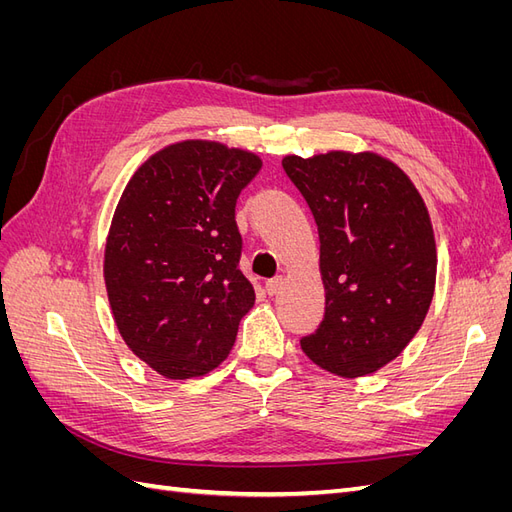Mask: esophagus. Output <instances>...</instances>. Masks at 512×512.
I'll use <instances>...</instances> for the list:
<instances>
[{"label": "esophagus", "mask_w": 512, "mask_h": 512, "mask_svg": "<svg viewBox=\"0 0 512 512\" xmlns=\"http://www.w3.org/2000/svg\"><path fill=\"white\" fill-rule=\"evenodd\" d=\"M267 292L269 294H277L282 290V286H284V277L282 275H277V277H271V280H267Z\"/></svg>", "instance_id": "esophagus-1"}]
</instances>
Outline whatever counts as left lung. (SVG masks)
I'll list each match as a JSON object with an SVG mask.
<instances>
[{"label":"left lung","instance_id":"left-lung-1","mask_svg":"<svg viewBox=\"0 0 512 512\" xmlns=\"http://www.w3.org/2000/svg\"><path fill=\"white\" fill-rule=\"evenodd\" d=\"M320 237L324 316L303 352L342 378L374 374L421 329L436 286V241L412 181L376 153L282 160Z\"/></svg>","mask_w":512,"mask_h":512}]
</instances>
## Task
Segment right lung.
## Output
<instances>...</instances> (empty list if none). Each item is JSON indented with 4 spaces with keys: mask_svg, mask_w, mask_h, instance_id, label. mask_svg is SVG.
Returning <instances> with one entry per match:
<instances>
[{
    "mask_svg": "<svg viewBox=\"0 0 512 512\" xmlns=\"http://www.w3.org/2000/svg\"><path fill=\"white\" fill-rule=\"evenodd\" d=\"M260 166L250 151L185 141L151 156L121 194L104 254L108 301L123 342L164 378L218 367L254 305L235 207Z\"/></svg>",
    "mask_w": 512,
    "mask_h": 512,
    "instance_id": "add662e5",
    "label": "right lung"
}]
</instances>
